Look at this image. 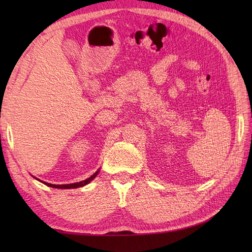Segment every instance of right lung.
<instances>
[{"instance_id":"1","label":"right lung","mask_w":252,"mask_h":252,"mask_svg":"<svg viewBox=\"0 0 252 252\" xmlns=\"http://www.w3.org/2000/svg\"><path fill=\"white\" fill-rule=\"evenodd\" d=\"M98 172H99V170H97L96 171V172L92 175V176H90L89 179H87V180H84V181H81V182H78V183H72V184H61V185H56V184H51V183H46V182H43V181H41V180H39V179H36V178H34L35 180H37V181H40V182H42V183L43 184H45L46 186H50V187H53V189H78V187H82V186H84V185H87V184H89L91 181L92 180H94L96 176H97V174H98Z\"/></svg>"}]
</instances>
